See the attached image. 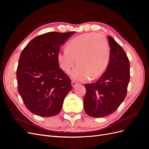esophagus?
I'll list each match as a JSON object with an SVG mask.
<instances>
[{"mask_svg":"<svg viewBox=\"0 0 149 149\" xmlns=\"http://www.w3.org/2000/svg\"><path fill=\"white\" fill-rule=\"evenodd\" d=\"M77 84H78V83L75 82V81H71V85H72V87H73V88H74Z\"/></svg>","mask_w":149,"mask_h":149,"instance_id":"esophagus-1","label":"esophagus"}]
</instances>
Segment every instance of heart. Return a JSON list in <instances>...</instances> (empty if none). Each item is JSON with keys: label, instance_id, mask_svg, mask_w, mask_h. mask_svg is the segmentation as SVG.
I'll return each instance as SVG.
<instances>
[{"label": "heart", "instance_id": "b5f03b06", "mask_svg": "<svg viewBox=\"0 0 149 149\" xmlns=\"http://www.w3.org/2000/svg\"><path fill=\"white\" fill-rule=\"evenodd\" d=\"M66 47L58 52V61L61 68L69 73L77 59L78 64L71 73L75 80L95 79L103 73L109 63V43L102 34L87 33L79 35L70 40Z\"/></svg>", "mask_w": 149, "mask_h": 149}]
</instances>
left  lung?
Segmentation results:
<instances>
[{
    "label": "left lung",
    "instance_id": "8db88e82",
    "mask_svg": "<svg viewBox=\"0 0 149 149\" xmlns=\"http://www.w3.org/2000/svg\"><path fill=\"white\" fill-rule=\"evenodd\" d=\"M111 48L107 69L95 83L84 85L86 113L93 118H102L117 110L127 94L130 80V63L123 48L108 36Z\"/></svg>",
    "mask_w": 149,
    "mask_h": 149
}]
</instances>
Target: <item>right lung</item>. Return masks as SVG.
<instances>
[{
	"mask_svg": "<svg viewBox=\"0 0 149 149\" xmlns=\"http://www.w3.org/2000/svg\"><path fill=\"white\" fill-rule=\"evenodd\" d=\"M74 31L48 32L34 38L21 53L17 70L18 91L33 114L52 117L61 111L71 79L59 68L57 55Z\"/></svg>",
	"mask_w": 149,
	"mask_h": 149,
	"instance_id": "right-lung-1",
	"label": "right lung"
}]
</instances>
